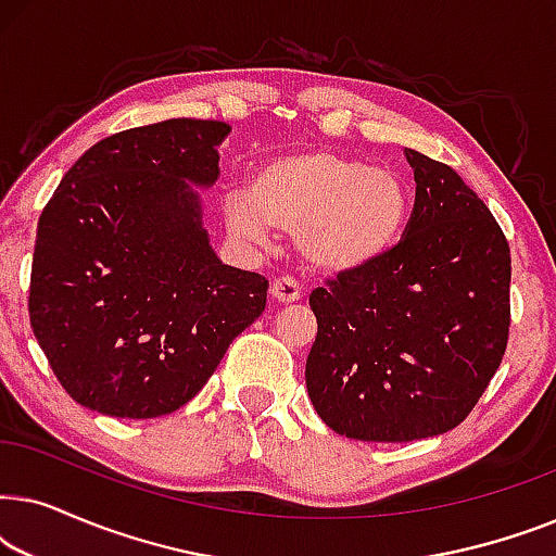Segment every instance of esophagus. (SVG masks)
Listing matches in <instances>:
<instances>
[{
	"label": "esophagus",
	"instance_id": "esophagus-1",
	"mask_svg": "<svg viewBox=\"0 0 556 556\" xmlns=\"http://www.w3.org/2000/svg\"><path fill=\"white\" fill-rule=\"evenodd\" d=\"M270 295L278 303H293L301 299V286L295 283V278L291 276H280L270 283Z\"/></svg>",
	"mask_w": 556,
	"mask_h": 556
}]
</instances>
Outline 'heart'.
Returning <instances> with one entry per match:
<instances>
[{"label":"heart","mask_w":556,"mask_h":556,"mask_svg":"<svg viewBox=\"0 0 556 556\" xmlns=\"http://www.w3.org/2000/svg\"><path fill=\"white\" fill-rule=\"evenodd\" d=\"M407 210L409 197L397 174L316 149L263 164L250 192L230 197L227 223L255 242L270 227L295 232V248L311 268L346 273L377 261L400 240Z\"/></svg>","instance_id":"heart-1"}]
</instances>
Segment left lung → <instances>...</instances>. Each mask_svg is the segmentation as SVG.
<instances>
[{
    "mask_svg": "<svg viewBox=\"0 0 556 556\" xmlns=\"http://www.w3.org/2000/svg\"><path fill=\"white\" fill-rule=\"evenodd\" d=\"M415 207L397 245L308 295L316 413L339 435L409 443L453 430L496 375L511 326V250L453 166L405 149Z\"/></svg>",
    "mask_w": 556,
    "mask_h": 556,
    "instance_id": "left-lung-1",
    "label": "left lung"
}]
</instances>
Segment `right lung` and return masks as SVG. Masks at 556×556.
Segmentation results:
<instances>
[{"label": "right lung", "instance_id": "1", "mask_svg": "<svg viewBox=\"0 0 556 556\" xmlns=\"http://www.w3.org/2000/svg\"><path fill=\"white\" fill-rule=\"evenodd\" d=\"M225 121L169 118L90 147L45 204L29 324L58 382L111 417L187 405L265 311L268 278L223 265L189 187L219 174Z\"/></svg>", "mask_w": 556, "mask_h": 556}]
</instances>
